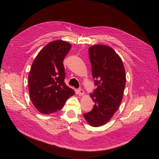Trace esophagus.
Here are the masks:
<instances>
[{
	"label": "esophagus",
	"mask_w": 159,
	"mask_h": 159,
	"mask_svg": "<svg viewBox=\"0 0 159 159\" xmlns=\"http://www.w3.org/2000/svg\"><path fill=\"white\" fill-rule=\"evenodd\" d=\"M78 94H79L80 96L84 95V91H83V89H78Z\"/></svg>",
	"instance_id": "34e87169"
}]
</instances>
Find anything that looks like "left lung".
<instances>
[{"label": "left lung", "instance_id": "obj_1", "mask_svg": "<svg viewBox=\"0 0 159 159\" xmlns=\"http://www.w3.org/2000/svg\"><path fill=\"white\" fill-rule=\"evenodd\" d=\"M89 55L97 88L90 94L95 102L93 110L84 116L91 126L98 127L109 121L119 109L126 86V72L121 58L110 46H91Z\"/></svg>", "mask_w": 159, "mask_h": 159}]
</instances>
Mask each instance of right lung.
Masks as SVG:
<instances>
[{"label":"right lung","mask_w":159,"mask_h":159,"mask_svg":"<svg viewBox=\"0 0 159 159\" xmlns=\"http://www.w3.org/2000/svg\"><path fill=\"white\" fill-rule=\"evenodd\" d=\"M68 42L56 40L42 49L33 61L28 75L31 101L42 114L61 110L75 91L64 82V58L71 49Z\"/></svg>","instance_id":"obj_1"}]
</instances>
